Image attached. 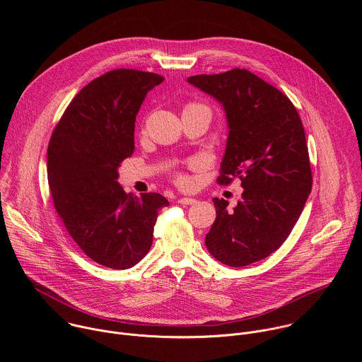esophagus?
Returning <instances> with one entry per match:
<instances>
[{"mask_svg":"<svg viewBox=\"0 0 362 362\" xmlns=\"http://www.w3.org/2000/svg\"><path fill=\"white\" fill-rule=\"evenodd\" d=\"M197 200L196 199H192V197H180L179 200H177V203H180V204H194Z\"/></svg>","mask_w":362,"mask_h":362,"instance_id":"1","label":"esophagus"}]
</instances>
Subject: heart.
<instances>
[{
	"instance_id": "b5f03b06",
	"label": "heart",
	"mask_w": 362,
	"mask_h": 362,
	"mask_svg": "<svg viewBox=\"0 0 362 362\" xmlns=\"http://www.w3.org/2000/svg\"><path fill=\"white\" fill-rule=\"evenodd\" d=\"M185 109H202V110H206V112H209V109L206 107V106H202V105H187ZM177 182L180 183V185H187V177L186 176H183V175H179L177 176Z\"/></svg>"
}]
</instances>
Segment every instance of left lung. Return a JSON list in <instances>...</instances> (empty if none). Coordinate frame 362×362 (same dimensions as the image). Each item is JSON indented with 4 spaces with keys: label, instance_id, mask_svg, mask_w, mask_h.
<instances>
[{
    "label": "left lung",
    "instance_id": "8db88e82",
    "mask_svg": "<svg viewBox=\"0 0 362 362\" xmlns=\"http://www.w3.org/2000/svg\"><path fill=\"white\" fill-rule=\"evenodd\" d=\"M190 84L216 98L228 119L219 185L240 179L242 200L214 199L216 219L204 243L216 259L240 268L264 259L289 236L313 189L305 130L292 101L245 69L200 74Z\"/></svg>",
    "mask_w": 362,
    "mask_h": 362
}]
</instances>
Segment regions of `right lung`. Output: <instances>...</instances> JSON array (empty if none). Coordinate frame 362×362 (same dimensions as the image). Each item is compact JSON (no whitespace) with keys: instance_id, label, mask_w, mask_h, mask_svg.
<instances>
[{"instance_id":"1","label":"right lung","mask_w":362,"mask_h":362,"mask_svg":"<svg viewBox=\"0 0 362 362\" xmlns=\"http://www.w3.org/2000/svg\"><path fill=\"white\" fill-rule=\"evenodd\" d=\"M165 78L117 69L103 74L71 100L51 134L47 176L56 211L77 246L94 262L129 269L153 242L159 193H126L120 163L134 150V122L146 94Z\"/></svg>"}]
</instances>
